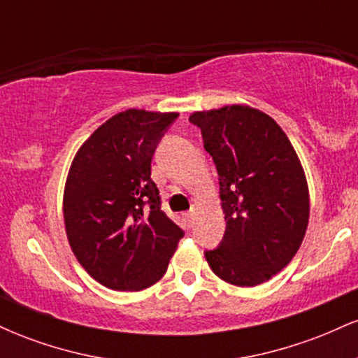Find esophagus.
I'll return each mask as SVG.
<instances>
[{"label": "esophagus", "instance_id": "34e87169", "mask_svg": "<svg viewBox=\"0 0 358 358\" xmlns=\"http://www.w3.org/2000/svg\"><path fill=\"white\" fill-rule=\"evenodd\" d=\"M185 219L188 220V224H193V219H195V210H193V208H192L190 212L185 213Z\"/></svg>", "mask_w": 358, "mask_h": 358}]
</instances>
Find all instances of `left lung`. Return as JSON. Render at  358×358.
I'll return each mask as SVG.
<instances>
[{"instance_id": "obj_1", "label": "left lung", "mask_w": 358, "mask_h": 358, "mask_svg": "<svg viewBox=\"0 0 358 358\" xmlns=\"http://www.w3.org/2000/svg\"><path fill=\"white\" fill-rule=\"evenodd\" d=\"M190 122L219 171L225 213L224 241L205 259L225 282L262 285L305 239L310 192L301 162L278 122L250 106L195 110Z\"/></svg>"}]
</instances>
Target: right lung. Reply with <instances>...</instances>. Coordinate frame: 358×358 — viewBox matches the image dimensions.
<instances>
[{
  "mask_svg": "<svg viewBox=\"0 0 358 358\" xmlns=\"http://www.w3.org/2000/svg\"><path fill=\"white\" fill-rule=\"evenodd\" d=\"M178 113L127 109L82 143L64 188V222L80 266L102 286L141 291L166 273L183 231L151 180L158 139Z\"/></svg>",
  "mask_w": 358,
  "mask_h": 358,
  "instance_id": "add662e5",
  "label": "right lung"
}]
</instances>
